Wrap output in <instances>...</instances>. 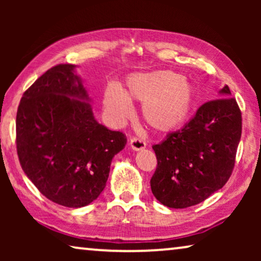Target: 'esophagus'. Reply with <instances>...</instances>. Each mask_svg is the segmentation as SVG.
Wrapping results in <instances>:
<instances>
[{"label":"esophagus","mask_w":261,"mask_h":261,"mask_svg":"<svg viewBox=\"0 0 261 261\" xmlns=\"http://www.w3.org/2000/svg\"><path fill=\"white\" fill-rule=\"evenodd\" d=\"M129 146L133 151H141V149H144L146 147V142L142 141L141 139L132 138L129 141Z\"/></svg>","instance_id":"34e87169"}]
</instances>
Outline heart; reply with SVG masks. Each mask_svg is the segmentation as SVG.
I'll list each match as a JSON object with an SVG mask.
<instances>
[{
	"instance_id": "obj_1",
	"label": "heart",
	"mask_w": 261,
	"mask_h": 261,
	"mask_svg": "<svg viewBox=\"0 0 261 261\" xmlns=\"http://www.w3.org/2000/svg\"><path fill=\"white\" fill-rule=\"evenodd\" d=\"M130 102L142 103V120L152 130L170 133L187 123L196 105V90L187 77L170 70H155L132 73L123 89L109 84L103 92V109L115 124L129 119Z\"/></svg>"
}]
</instances>
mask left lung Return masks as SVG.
I'll return each instance as SVG.
<instances>
[{"instance_id":"left-lung-1","label":"left lung","mask_w":261,"mask_h":261,"mask_svg":"<svg viewBox=\"0 0 261 261\" xmlns=\"http://www.w3.org/2000/svg\"><path fill=\"white\" fill-rule=\"evenodd\" d=\"M201 106L183 129L153 146L158 166L151 178L154 197L165 206L198 204L229 179L241 138V112L228 85Z\"/></svg>"}]
</instances>
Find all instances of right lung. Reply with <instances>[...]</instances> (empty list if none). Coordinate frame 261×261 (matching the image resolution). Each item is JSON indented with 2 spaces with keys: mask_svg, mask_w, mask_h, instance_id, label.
Listing matches in <instances>:
<instances>
[{
  "mask_svg": "<svg viewBox=\"0 0 261 261\" xmlns=\"http://www.w3.org/2000/svg\"><path fill=\"white\" fill-rule=\"evenodd\" d=\"M76 65L46 71L24 92L16 114L23 172L49 201L90 204L106 188L110 164L127 139L98 123Z\"/></svg>",
  "mask_w": 261,
  "mask_h": 261,
  "instance_id": "obj_1",
  "label": "right lung"
}]
</instances>
